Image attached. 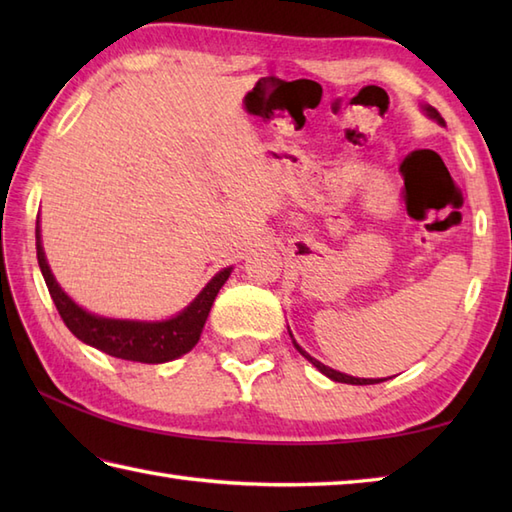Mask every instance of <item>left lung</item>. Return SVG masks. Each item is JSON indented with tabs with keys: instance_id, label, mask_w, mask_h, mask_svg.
I'll use <instances>...</instances> for the list:
<instances>
[{
	"instance_id": "left-lung-1",
	"label": "left lung",
	"mask_w": 512,
	"mask_h": 512,
	"mask_svg": "<svg viewBox=\"0 0 512 512\" xmlns=\"http://www.w3.org/2000/svg\"><path fill=\"white\" fill-rule=\"evenodd\" d=\"M422 110L427 112V116H429V118H433V121H438L440 125H444V118L440 116V112L436 110V107H431V105H424ZM288 332H290V330H288ZM290 336H292V334H290ZM292 343H295V347H297V350H299V354H301V356H306L308 361H310L314 367H317L321 374H325V376H328V378L336 380V383H347V385H374V383H383V380H387V378H354V376L341 374V372H336V369H332V367H328V365L319 363L317 358H312V356H310L306 350H303V347H301V345H299L295 339H292Z\"/></svg>"
}]
</instances>
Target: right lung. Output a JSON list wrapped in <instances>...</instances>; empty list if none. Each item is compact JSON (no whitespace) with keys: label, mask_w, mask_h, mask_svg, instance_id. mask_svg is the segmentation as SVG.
Wrapping results in <instances>:
<instances>
[{"label":"right lung","mask_w":512,"mask_h":512,"mask_svg":"<svg viewBox=\"0 0 512 512\" xmlns=\"http://www.w3.org/2000/svg\"><path fill=\"white\" fill-rule=\"evenodd\" d=\"M37 259L41 275L46 279L50 297L57 306L63 323L76 339L88 343L96 350L110 356L123 358V361L134 363H167L182 354L191 352L195 343L200 341L202 328L209 317L217 292L226 284L228 275L233 268H224L217 273L202 292L195 297L187 308L176 317L167 321H123V319H105L99 314H92L76 306V303L65 295L61 286L54 279L52 270L46 262V253L41 246L39 220H37Z\"/></svg>","instance_id":"obj_1"}]
</instances>
